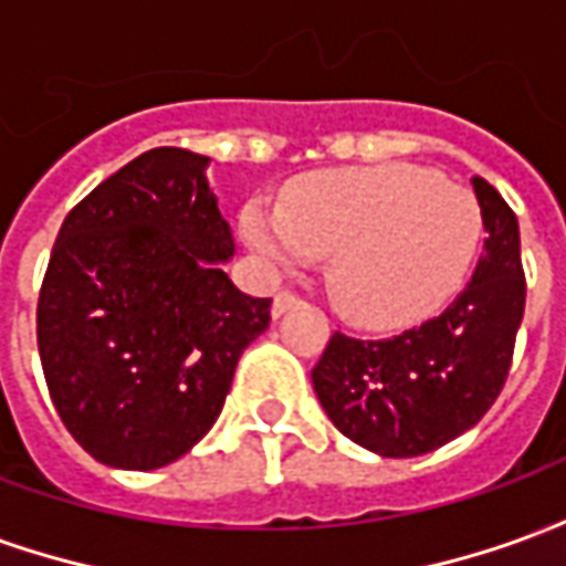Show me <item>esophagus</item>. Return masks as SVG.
<instances>
[{"instance_id": "obj_1", "label": "esophagus", "mask_w": 566, "mask_h": 566, "mask_svg": "<svg viewBox=\"0 0 566 566\" xmlns=\"http://www.w3.org/2000/svg\"><path fill=\"white\" fill-rule=\"evenodd\" d=\"M300 306V300H296L291 291H279L275 300H272V318H282L284 312H291V308Z\"/></svg>"}]
</instances>
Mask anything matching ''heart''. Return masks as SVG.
<instances>
[{"label":"heart","mask_w":566,"mask_h":566,"mask_svg":"<svg viewBox=\"0 0 566 566\" xmlns=\"http://www.w3.org/2000/svg\"><path fill=\"white\" fill-rule=\"evenodd\" d=\"M248 248L272 266L327 258L336 306L364 327L391 331L430 318L461 291L482 242V211L437 172L385 163L300 178L279 211H242Z\"/></svg>","instance_id":"1"}]
</instances>
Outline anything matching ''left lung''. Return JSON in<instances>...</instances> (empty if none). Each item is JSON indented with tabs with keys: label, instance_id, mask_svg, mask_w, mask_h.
Segmentation results:
<instances>
[{
	"label": "left lung",
	"instance_id": "left-lung-1",
	"mask_svg": "<svg viewBox=\"0 0 566 566\" xmlns=\"http://www.w3.org/2000/svg\"><path fill=\"white\" fill-rule=\"evenodd\" d=\"M485 254L442 315L391 339L333 333L312 369L318 403L339 433L381 458H418L479 424L510 376L524 315L518 218L473 178Z\"/></svg>",
	"mask_w": 566,
	"mask_h": 566
}]
</instances>
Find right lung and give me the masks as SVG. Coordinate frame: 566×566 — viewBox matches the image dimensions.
Instances as JSON below:
<instances>
[{
	"label": "right lung",
	"mask_w": 566,
	"mask_h": 566,
	"mask_svg": "<svg viewBox=\"0 0 566 566\" xmlns=\"http://www.w3.org/2000/svg\"><path fill=\"white\" fill-rule=\"evenodd\" d=\"M209 163L145 150L69 211L44 272L48 391L81 449L115 470H157L193 449L270 327L272 300L223 272L235 245Z\"/></svg>",
	"instance_id": "1"
}]
</instances>
